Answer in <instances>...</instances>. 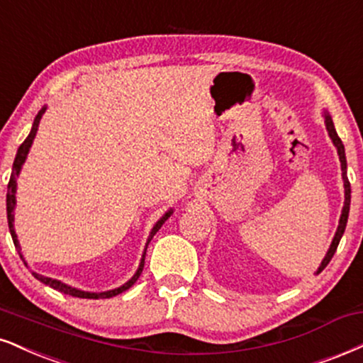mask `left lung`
Wrapping results in <instances>:
<instances>
[{
	"label": "left lung",
	"instance_id": "left-lung-1",
	"mask_svg": "<svg viewBox=\"0 0 363 363\" xmlns=\"http://www.w3.org/2000/svg\"><path fill=\"white\" fill-rule=\"evenodd\" d=\"M325 123H326V130H328L330 133V138L333 140L336 150H338V155H340V162H342V170H343V184H345V206H343V211H342V216H340V225H338V230H336L335 233V238L333 242H331V247L328 253H326V257L323 259L320 269H318V272H321L323 269L326 267V265L330 264V260L333 259L336 248H338V243L340 240H342L343 233H345V226H347V221H348V211H350V182H348V177H347V159H345V147L342 143V140H340L338 133H336L335 130V125H333V120H331V116L328 113H325Z\"/></svg>",
	"mask_w": 363,
	"mask_h": 363
}]
</instances>
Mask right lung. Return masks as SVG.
<instances>
[{
  "label": "right lung",
  "mask_w": 363,
  "mask_h": 363,
  "mask_svg": "<svg viewBox=\"0 0 363 363\" xmlns=\"http://www.w3.org/2000/svg\"><path fill=\"white\" fill-rule=\"evenodd\" d=\"M43 113H45V108H42L40 111H38V115L35 116L33 120V126H32V132H30V135L27 137V140H25L23 143H21L20 148H18V154H16L15 157V162H13V172H11V177H10V182H8V193H6V213H8V226H10V233H11V238H13V243H15L16 248H20L18 245V240H16V233H15V228H13V209H15V191H16V176L20 174V169L21 165H23L25 159H27V154L30 150V147H32L33 143V138L35 135H37V130H38V123H40V118ZM170 213H165V216L160 218L159 221H157V225L154 226V230H152L150 233V238H148V242H150L152 238H154V235L157 233V231L160 230V226L164 225V221L167 220V218L170 216ZM147 242V245H148ZM147 252V248H145ZM145 252H143V257H142V262H140V267L137 270V274L130 279L128 282L123 284L121 287H118V289H113V291H108V292H99V294H96V292H84V291H79V289H74V287H69L65 286V284L55 281V279H50V277H43L40 276V274H33L35 279H38V281L47 284V286H50L52 289H57L60 292H64V294H69V296H74V298H82V299H106V298H111V296H116L120 294V292H123L128 289V287H132L135 281L140 277V274H142L143 270V264H145Z\"/></svg>",
  "instance_id": "right-lung-1"
}]
</instances>
